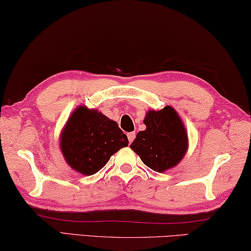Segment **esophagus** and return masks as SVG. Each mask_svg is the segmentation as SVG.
I'll use <instances>...</instances> for the list:
<instances>
[{
	"instance_id": "obj_1",
	"label": "esophagus",
	"mask_w": 251,
	"mask_h": 251,
	"mask_svg": "<svg viewBox=\"0 0 251 251\" xmlns=\"http://www.w3.org/2000/svg\"><path fill=\"white\" fill-rule=\"evenodd\" d=\"M135 132H130V133H127V139H129V142L130 143H132L133 142V140L135 139Z\"/></svg>"
}]
</instances>
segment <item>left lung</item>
<instances>
[{
    "instance_id": "1",
    "label": "left lung",
    "mask_w": 251,
    "mask_h": 251,
    "mask_svg": "<svg viewBox=\"0 0 251 251\" xmlns=\"http://www.w3.org/2000/svg\"><path fill=\"white\" fill-rule=\"evenodd\" d=\"M146 129L136 134L130 145L144 165L157 172L177 166L188 150V136L181 117L172 106L150 109L145 115Z\"/></svg>"
}]
</instances>
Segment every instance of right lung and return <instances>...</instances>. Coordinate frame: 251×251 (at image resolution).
Segmentation results:
<instances>
[{
  "instance_id": "add662e5",
  "label": "right lung",
  "mask_w": 251,
  "mask_h": 251,
  "mask_svg": "<svg viewBox=\"0 0 251 251\" xmlns=\"http://www.w3.org/2000/svg\"><path fill=\"white\" fill-rule=\"evenodd\" d=\"M127 144L129 140L116 121L85 105L71 112L59 135L66 162L83 176L95 175Z\"/></svg>"
}]
</instances>
